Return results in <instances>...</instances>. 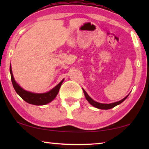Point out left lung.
<instances>
[{"instance_id": "1", "label": "left lung", "mask_w": 149, "mask_h": 149, "mask_svg": "<svg viewBox=\"0 0 149 149\" xmlns=\"http://www.w3.org/2000/svg\"><path fill=\"white\" fill-rule=\"evenodd\" d=\"M85 95V97L86 98V99L88 102H89L95 108H99V109H102V110H108V109H110V108H114L116 106H117L118 104H120L122 103V102L124 101V100L127 99V97L129 96V95L126 96L125 98H123V99H122L120 101L116 102H113V103H110V104H102V103H100V102H97L95 101L94 100H93L91 98L89 95H88L87 93L84 89H83Z\"/></svg>"}]
</instances>
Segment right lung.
Returning a JSON list of instances; mask_svg holds the SVG:
<instances>
[{
  "label": "right lung",
  "instance_id": "obj_1",
  "mask_svg": "<svg viewBox=\"0 0 149 149\" xmlns=\"http://www.w3.org/2000/svg\"><path fill=\"white\" fill-rule=\"evenodd\" d=\"M10 72L11 75L12 85H13V87L17 94L25 101L29 103V104L33 105H45L52 101L56 98V95L58 93L60 86H61L63 81H64V79H62L56 86H55L53 89L49 91V92L45 93H35L27 91L22 89L17 84L14 79L13 74H12L11 64L10 65Z\"/></svg>",
  "mask_w": 149,
  "mask_h": 149
}]
</instances>
